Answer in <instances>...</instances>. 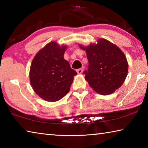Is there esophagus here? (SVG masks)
<instances>
[{
    "label": "esophagus",
    "mask_w": 148,
    "mask_h": 148,
    "mask_svg": "<svg viewBox=\"0 0 148 148\" xmlns=\"http://www.w3.org/2000/svg\"><path fill=\"white\" fill-rule=\"evenodd\" d=\"M83 71H84V69H77V73L78 74H82V72H83Z\"/></svg>",
    "instance_id": "esophagus-1"
}]
</instances>
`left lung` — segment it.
<instances>
[{
  "instance_id": "8db88e82",
  "label": "left lung",
  "mask_w": 148,
  "mask_h": 148,
  "mask_svg": "<svg viewBox=\"0 0 148 148\" xmlns=\"http://www.w3.org/2000/svg\"><path fill=\"white\" fill-rule=\"evenodd\" d=\"M86 51L89 61L88 70L85 71V79L97 93L107 95L113 93L125 82L128 73V62L119 47L104 38L97 44L87 46L79 45Z\"/></svg>"
}]
</instances>
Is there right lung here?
Here are the masks:
<instances>
[{
	"mask_svg": "<svg viewBox=\"0 0 148 148\" xmlns=\"http://www.w3.org/2000/svg\"><path fill=\"white\" fill-rule=\"evenodd\" d=\"M67 47L52 41L34 56L29 72L34 92L47 102L59 101L68 93L77 74L64 59Z\"/></svg>",
	"mask_w": 148,
	"mask_h": 148,
	"instance_id": "1",
	"label": "right lung"
}]
</instances>
